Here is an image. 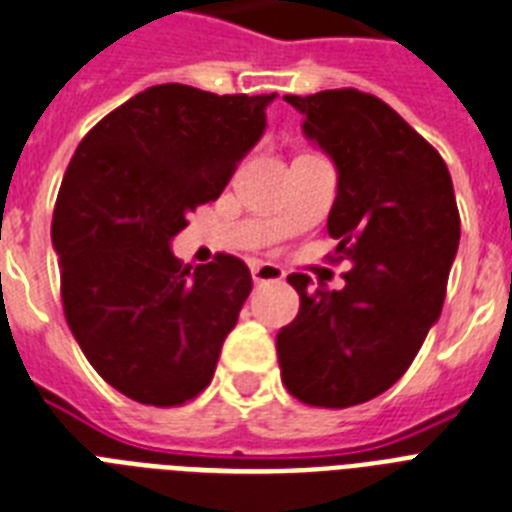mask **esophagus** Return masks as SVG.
<instances>
[{
  "instance_id": "34e87169",
  "label": "esophagus",
  "mask_w": 512,
  "mask_h": 512,
  "mask_svg": "<svg viewBox=\"0 0 512 512\" xmlns=\"http://www.w3.org/2000/svg\"><path fill=\"white\" fill-rule=\"evenodd\" d=\"M251 277L256 285H264V282H282L285 280V272H282L280 266L274 264H264V261H256L251 266Z\"/></svg>"
}]
</instances>
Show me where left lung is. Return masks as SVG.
<instances>
[{"mask_svg": "<svg viewBox=\"0 0 512 512\" xmlns=\"http://www.w3.org/2000/svg\"><path fill=\"white\" fill-rule=\"evenodd\" d=\"M335 162L327 230L348 259L342 290L287 282L301 311L277 335L282 382L308 405L348 408L390 390L439 319L460 217L447 164L392 107L356 88L285 96Z\"/></svg>", "mask_w": 512, "mask_h": 512, "instance_id": "left-lung-1", "label": "left lung"}]
</instances>
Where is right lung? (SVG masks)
Returning a JSON list of instances; mask_svg holds the SVG:
<instances>
[{"instance_id":"obj_1","label":"right lung","mask_w":512,"mask_h":512,"mask_svg":"<svg viewBox=\"0 0 512 512\" xmlns=\"http://www.w3.org/2000/svg\"><path fill=\"white\" fill-rule=\"evenodd\" d=\"M274 96L151 86L70 159L52 219L67 324L99 377L135 403L180 405L214 377L251 272L227 253L183 266L170 246L261 141Z\"/></svg>"}]
</instances>
